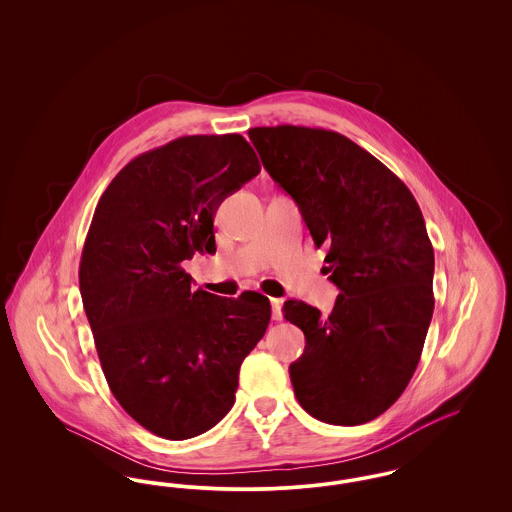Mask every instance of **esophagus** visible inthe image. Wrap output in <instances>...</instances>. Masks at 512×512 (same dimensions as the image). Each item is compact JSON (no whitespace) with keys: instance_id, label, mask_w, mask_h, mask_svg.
<instances>
[{"instance_id":"esophagus-1","label":"esophagus","mask_w":512,"mask_h":512,"mask_svg":"<svg viewBox=\"0 0 512 512\" xmlns=\"http://www.w3.org/2000/svg\"><path fill=\"white\" fill-rule=\"evenodd\" d=\"M270 305H272V318H274V320H282V317H284V315H282V305H284L282 299H274V297H272V299H270Z\"/></svg>"}]
</instances>
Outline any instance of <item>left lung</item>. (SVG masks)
Segmentation results:
<instances>
[{"label":"left lung","mask_w":512,"mask_h":512,"mask_svg":"<svg viewBox=\"0 0 512 512\" xmlns=\"http://www.w3.org/2000/svg\"><path fill=\"white\" fill-rule=\"evenodd\" d=\"M249 140L292 195L340 288L332 315L286 301L305 334L290 365L299 405L318 420L357 426L388 411L413 378L434 313V247L409 188L338 132L257 126Z\"/></svg>","instance_id":"obj_1"}]
</instances>
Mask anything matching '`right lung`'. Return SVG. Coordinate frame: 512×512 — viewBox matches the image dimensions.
<instances>
[{
    "label": "right lung",
    "instance_id": "right-lung-1",
    "mask_svg": "<svg viewBox=\"0 0 512 512\" xmlns=\"http://www.w3.org/2000/svg\"><path fill=\"white\" fill-rule=\"evenodd\" d=\"M259 172L240 134L182 136L132 159L99 199L78 270L84 311L115 399L159 438L222 420L267 332L268 297L192 292L182 268L217 251L220 203Z\"/></svg>",
    "mask_w": 512,
    "mask_h": 512
}]
</instances>
